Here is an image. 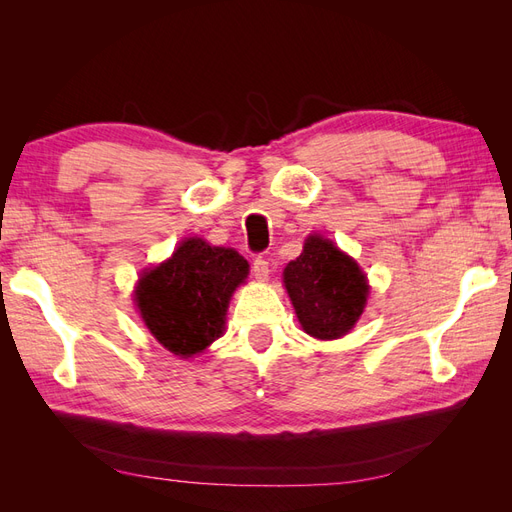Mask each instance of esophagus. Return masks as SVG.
<instances>
[{
	"label": "esophagus",
	"instance_id": "1",
	"mask_svg": "<svg viewBox=\"0 0 512 512\" xmlns=\"http://www.w3.org/2000/svg\"><path fill=\"white\" fill-rule=\"evenodd\" d=\"M252 273H254L256 280H267L269 273H271V267H269L267 258H262V256L254 258V262H252Z\"/></svg>",
	"mask_w": 512,
	"mask_h": 512
}]
</instances>
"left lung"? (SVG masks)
I'll return each instance as SVG.
<instances>
[{
    "instance_id": "8db88e82",
    "label": "left lung",
    "mask_w": 512,
    "mask_h": 512,
    "mask_svg": "<svg viewBox=\"0 0 512 512\" xmlns=\"http://www.w3.org/2000/svg\"><path fill=\"white\" fill-rule=\"evenodd\" d=\"M284 284L305 333L318 339L346 335L363 314L367 280L333 241L307 237L303 254L288 262Z\"/></svg>"
}]
</instances>
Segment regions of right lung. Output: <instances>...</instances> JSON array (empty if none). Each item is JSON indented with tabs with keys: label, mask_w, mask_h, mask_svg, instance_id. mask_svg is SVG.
<instances>
[{
	"label": "right lung",
	"mask_w": 512,
	"mask_h": 512,
	"mask_svg": "<svg viewBox=\"0 0 512 512\" xmlns=\"http://www.w3.org/2000/svg\"><path fill=\"white\" fill-rule=\"evenodd\" d=\"M247 271L250 265L235 250L188 239L141 277L138 312L164 348L188 359L220 337L228 301Z\"/></svg>",
	"instance_id": "add662e5"
}]
</instances>
